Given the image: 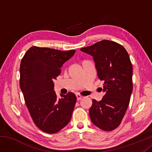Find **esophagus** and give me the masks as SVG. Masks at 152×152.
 I'll return each instance as SVG.
<instances>
[{"instance_id": "obj_1", "label": "esophagus", "mask_w": 152, "mask_h": 152, "mask_svg": "<svg viewBox=\"0 0 152 152\" xmlns=\"http://www.w3.org/2000/svg\"><path fill=\"white\" fill-rule=\"evenodd\" d=\"M76 96L77 101H80V100H81V99H82V95L79 94H76Z\"/></svg>"}]
</instances>
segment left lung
<instances>
[{"label": "left lung", "mask_w": 152, "mask_h": 152, "mask_svg": "<svg viewBox=\"0 0 152 152\" xmlns=\"http://www.w3.org/2000/svg\"><path fill=\"white\" fill-rule=\"evenodd\" d=\"M80 51L91 55L99 79L103 80L101 101L92 99L89 109L92 122L103 131L114 130L121 123L133 90V68L125 48L117 42L102 40Z\"/></svg>", "instance_id": "8db88e82"}]
</instances>
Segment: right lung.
<instances>
[{"label":"right lung","mask_w":152,"mask_h":152,"mask_svg":"<svg viewBox=\"0 0 152 152\" xmlns=\"http://www.w3.org/2000/svg\"><path fill=\"white\" fill-rule=\"evenodd\" d=\"M75 52L33 46L20 61L19 84L25 104L35 125L45 133L58 132L71 119L76 95L68 92L58 99L53 80Z\"/></svg>","instance_id":"obj_1"}]
</instances>
